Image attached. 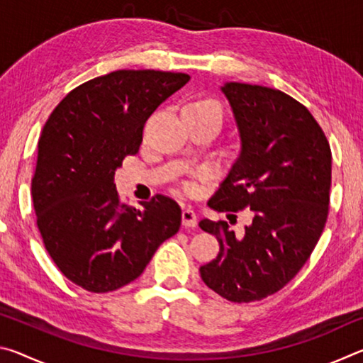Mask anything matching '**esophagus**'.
Returning a JSON list of instances; mask_svg holds the SVG:
<instances>
[{
  "label": "esophagus",
  "mask_w": 363,
  "mask_h": 363,
  "mask_svg": "<svg viewBox=\"0 0 363 363\" xmlns=\"http://www.w3.org/2000/svg\"><path fill=\"white\" fill-rule=\"evenodd\" d=\"M182 225L184 227H195L196 225V214L192 208H184L182 210Z\"/></svg>",
  "instance_id": "1"
}]
</instances>
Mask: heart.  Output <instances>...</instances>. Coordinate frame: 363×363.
Returning a JSON list of instances; mask_svg holds the SVG:
<instances>
[{
    "mask_svg": "<svg viewBox=\"0 0 363 363\" xmlns=\"http://www.w3.org/2000/svg\"><path fill=\"white\" fill-rule=\"evenodd\" d=\"M184 110H186V112L211 116V118H214L219 123V126L223 125L224 108L216 99H213V97H199V99L190 101L187 106L184 107Z\"/></svg>",
    "mask_w": 363,
    "mask_h": 363,
    "instance_id": "b5f03b06",
    "label": "heart"
}]
</instances>
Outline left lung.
Returning <instances> with one entry per match:
<instances>
[{
    "label": "left lung",
    "instance_id": "left-lung-1",
    "mask_svg": "<svg viewBox=\"0 0 363 363\" xmlns=\"http://www.w3.org/2000/svg\"><path fill=\"white\" fill-rule=\"evenodd\" d=\"M220 91L240 150L208 206L248 208L253 220L242 237L225 220H200L220 247L200 275L223 298L251 303L281 290L314 251L328 216L331 150L309 110L281 91L235 82Z\"/></svg>",
    "mask_w": 363,
    "mask_h": 363
}]
</instances>
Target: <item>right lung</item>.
Masks as SVG:
<instances>
[{"instance_id": "obj_1", "label": "right lung", "mask_w": 363, "mask_h": 363, "mask_svg": "<svg viewBox=\"0 0 363 363\" xmlns=\"http://www.w3.org/2000/svg\"><path fill=\"white\" fill-rule=\"evenodd\" d=\"M189 79L160 70L107 73L70 91L43 128L32 181L36 224L60 272L84 290L107 293L136 280L179 230L174 200L123 205L113 177L123 158L138 153L149 116Z\"/></svg>"}]
</instances>
